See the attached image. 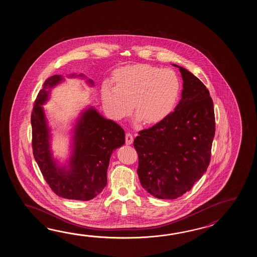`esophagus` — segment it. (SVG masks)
Returning <instances> with one entry per match:
<instances>
[{
    "label": "esophagus",
    "mask_w": 257,
    "mask_h": 257,
    "mask_svg": "<svg viewBox=\"0 0 257 257\" xmlns=\"http://www.w3.org/2000/svg\"><path fill=\"white\" fill-rule=\"evenodd\" d=\"M133 142V136L131 133H126V145H131Z\"/></svg>",
    "instance_id": "obj_1"
}]
</instances>
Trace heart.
I'll return each mask as SVG.
<instances>
[{"label": "heart", "mask_w": 257, "mask_h": 257, "mask_svg": "<svg viewBox=\"0 0 257 257\" xmlns=\"http://www.w3.org/2000/svg\"><path fill=\"white\" fill-rule=\"evenodd\" d=\"M112 81L113 85L102 84L101 100L114 120L125 118L132 106L137 120L158 123L174 110L180 95V80L175 71L149 64L119 68Z\"/></svg>", "instance_id": "1"}]
</instances>
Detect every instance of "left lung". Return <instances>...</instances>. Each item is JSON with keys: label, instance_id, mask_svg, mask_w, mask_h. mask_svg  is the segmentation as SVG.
I'll use <instances>...</instances> for the list:
<instances>
[{"label": "left lung", "instance_id": "8db88e82", "mask_svg": "<svg viewBox=\"0 0 257 257\" xmlns=\"http://www.w3.org/2000/svg\"><path fill=\"white\" fill-rule=\"evenodd\" d=\"M182 96L175 111L139 132L133 145L139 155L138 175L153 197L175 199L189 191L210 162L215 136L213 102L198 78L180 66Z\"/></svg>", "mask_w": 257, "mask_h": 257}]
</instances>
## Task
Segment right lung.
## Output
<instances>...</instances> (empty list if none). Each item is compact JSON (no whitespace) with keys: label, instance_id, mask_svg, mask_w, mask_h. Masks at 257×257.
Segmentation results:
<instances>
[{"label":"right lung","instance_id":"1","mask_svg":"<svg viewBox=\"0 0 257 257\" xmlns=\"http://www.w3.org/2000/svg\"><path fill=\"white\" fill-rule=\"evenodd\" d=\"M69 78L93 81L84 74ZM64 82L62 75H53L44 82L31 115L33 154L45 180L59 197L87 201L103 191L107 184L106 173L113 151L125 144V131L115 121L106 119L93 106L82 110L71 130V154L60 164L51 151V128L43 104L53 88Z\"/></svg>","mask_w":257,"mask_h":257}]
</instances>
